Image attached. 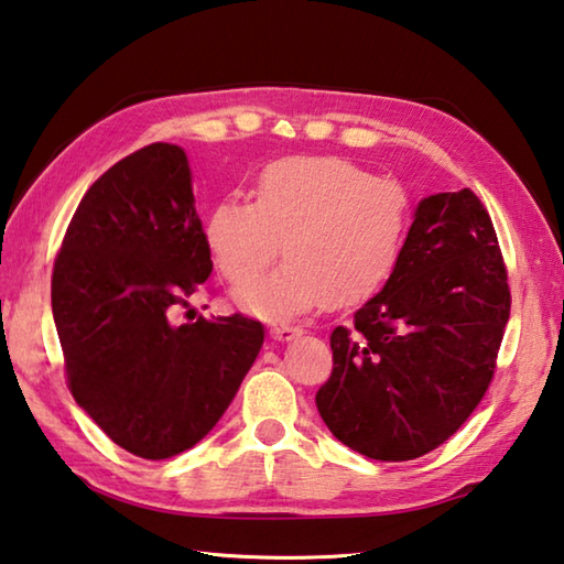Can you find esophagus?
Wrapping results in <instances>:
<instances>
[{
  "mask_svg": "<svg viewBox=\"0 0 564 564\" xmlns=\"http://www.w3.org/2000/svg\"><path fill=\"white\" fill-rule=\"evenodd\" d=\"M304 332L300 326H290V324H278L270 328V336L274 338V341H292V338L302 336Z\"/></svg>",
  "mask_w": 564,
  "mask_h": 564,
  "instance_id": "34e87169",
  "label": "esophagus"
}]
</instances>
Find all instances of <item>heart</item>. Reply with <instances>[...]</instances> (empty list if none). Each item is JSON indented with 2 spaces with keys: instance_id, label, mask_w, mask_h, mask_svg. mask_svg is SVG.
Instances as JSON below:
<instances>
[{
  "instance_id": "1",
  "label": "heart",
  "mask_w": 564,
  "mask_h": 564,
  "mask_svg": "<svg viewBox=\"0 0 564 564\" xmlns=\"http://www.w3.org/2000/svg\"><path fill=\"white\" fill-rule=\"evenodd\" d=\"M408 228V196L341 156H286L254 178L252 200L210 208L206 242L230 282H246L290 254L268 278L236 292L240 310L268 322L322 304L364 302L395 268Z\"/></svg>"
}]
</instances>
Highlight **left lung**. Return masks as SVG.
Here are the masks:
<instances>
[{
	"label": "left lung",
	"mask_w": 564,
	"mask_h": 564,
	"mask_svg": "<svg viewBox=\"0 0 564 564\" xmlns=\"http://www.w3.org/2000/svg\"><path fill=\"white\" fill-rule=\"evenodd\" d=\"M508 316V274L481 200L469 188L422 198L386 286L354 328H334L318 414L368 459L437 449L481 402Z\"/></svg>",
	"instance_id": "left-lung-1"
}]
</instances>
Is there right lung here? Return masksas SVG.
Instances as JSON below:
<instances>
[{"label": "right lung", "mask_w": 564, "mask_h": 564, "mask_svg": "<svg viewBox=\"0 0 564 564\" xmlns=\"http://www.w3.org/2000/svg\"><path fill=\"white\" fill-rule=\"evenodd\" d=\"M191 182L178 144L124 156L83 196L51 280L73 398L115 444L154 462L216 427L264 341L242 314L169 322L214 270Z\"/></svg>", "instance_id": "obj_1"}]
</instances>
